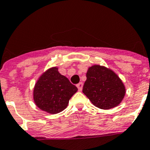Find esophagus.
Wrapping results in <instances>:
<instances>
[{"mask_svg": "<svg viewBox=\"0 0 150 150\" xmlns=\"http://www.w3.org/2000/svg\"><path fill=\"white\" fill-rule=\"evenodd\" d=\"M76 87H77V88H78L79 91H81L82 88H83V83H82V82H80L79 84H76Z\"/></svg>", "mask_w": 150, "mask_h": 150, "instance_id": "34e87169", "label": "esophagus"}]
</instances>
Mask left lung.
<instances>
[{
  "label": "left lung",
  "mask_w": 150,
  "mask_h": 150,
  "mask_svg": "<svg viewBox=\"0 0 150 150\" xmlns=\"http://www.w3.org/2000/svg\"><path fill=\"white\" fill-rule=\"evenodd\" d=\"M83 92L99 108H113L124 97L125 87L119 76L104 66H92L88 69Z\"/></svg>",
  "instance_id": "1"
}]
</instances>
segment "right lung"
Returning <instances> with one entry per match:
<instances>
[{"label":"right lung","mask_w":150,"mask_h":150,"mask_svg":"<svg viewBox=\"0 0 150 150\" xmlns=\"http://www.w3.org/2000/svg\"><path fill=\"white\" fill-rule=\"evenodd\" d=\"M77 91L67 77L59 74L57 67L46 71L35 85L34 100L38 108L50 114L62 111Z\"/></svg>","instance_id":"1"}]
</instances>
